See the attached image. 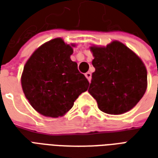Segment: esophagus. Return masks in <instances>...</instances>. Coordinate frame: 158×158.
<instances>
[{
	"instance_id": "34e87169",
	"label": "esophagus",
	"mask_w": 158,
	"mask_h": 158,
	"mask_svg": "<svg viewBox=\"0 0 158 158\" xmlns=\"http://www.w3.org/2000/svg\"><path fill=\"white\" fill-rule=\"evenodd\" d=\"M85 75L86 79L89 80V82H90V80H91V76H92L91 75V73H90L89 72H87Z\"/></svg>"
}]
</instances>
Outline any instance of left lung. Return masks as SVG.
<instances>
[{"instance_id": "left-lung-1", "label": "left lung", "mask_w": 158, "mask_h": 158, "mask_svg": "<svg viewBox=\"0 0 158 158\" xmlns=\"http://www.w3.org/2000/svg\"><path fill=\"white\" fill-rule=\"evenodd\" d=\"M96 71L88 89L98 107L108 114H122L142 98L147 86V72L142 61L121 42L106 47L91 46Z\"/></svg>"}]
</instances>
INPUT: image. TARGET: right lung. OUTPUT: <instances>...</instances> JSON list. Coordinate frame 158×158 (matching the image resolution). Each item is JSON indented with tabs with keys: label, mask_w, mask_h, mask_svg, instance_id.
I'll return each mask as SVG.
<instances>
[{
	"label": "right lung",
	"mask_w": 158,
	"mask_h": 158,
	"mask_svg": "<svg viewBox=\"0 0 158 158\" xmlns=\"http://www.w3.org/2000/svg\"><path fill=\"white\" fill-rule=\"evenodd\" d=\"M72 46L61 38L52 40L40 46L23 68V93L30 105L44 116H63L88 89L89 81L70 59Z\"/></svg>",
	"instance_id": "right-lung-1"
}]
</instances>
